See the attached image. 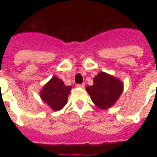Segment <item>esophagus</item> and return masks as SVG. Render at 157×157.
<instances>
[{"label":"esophagus","mask_w":157,"mask_h":157,"mask_svg":"<svg viewBox=\"0 0 157 157\" xmlns=\"http://www.w3.org/2000/svg\"><path fill=\"white\" fill-rule=\"evenodd\" d=\"M78 87H80V88H84L85 87V83H81V84H78Z\"/></svg>","instance_id":"obj_1"}]
</instances>
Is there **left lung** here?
I'll return each instance as SVG.
<instances>
[{"label":"left lung","mask_w":157,"mask_h":157,"mask_svg":"<svg viewBox=\"0 0 157 157\" xmlns=\"http://www.w3.org/2000/svg\"><path fill=\"white\" fill-rule=\"evenodd\" d=\"M86 90L94 105L101 109H107L119 99L123 84L117 78L101 71L94 78V85L88 86Z\"/></svg>","instance_id":"left-lung-1"}]
</instances>
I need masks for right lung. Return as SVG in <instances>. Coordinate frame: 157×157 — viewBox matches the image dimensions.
<instances>
[{
  "instance_id": "1",
  "label": "right lung",
  "mask_w": 157,
  "mask_h": 157,
  "mask_svg": "<svg viewBox=\"0 0 157 157\" xmlns=\"http://www.w3.org/2000/svg\"><path fill=\"white\" fill-rule=\"evenodd\" d=\"M71 90V86H65L61 79L53 76L44 86L40 92V97L52 110L59 111L66 105Z\"/></svg>"
}]
</instances>
